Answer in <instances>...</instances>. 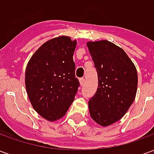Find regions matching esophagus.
Wrapping results in <instances>:
<instances>
[{
    "label": "esophagus",
    "mask_w": 154,
    "mask_h": 154,
    "mask_svg": "<svg viewBox=\"0 0 154 154\" xmlns=\"http://www.w3.org/2000/svg\"><path fill=\"white\" fill-rule=\"evenodd\" d=\"M79 82H80L81 86H83L84 82H85V79H84L83 77H82V78H80V79H79Z\"/></svg>",
    "instance_id": "esophagus-1"
}]
</instances>
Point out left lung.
Wrapping results in <instances>:
<instances>
[{
	"label": "left lung",
	"mask_w": 154,
	"mask_h": 154,
	"mask_svg": "<svg viewBox=\"0 0 154 154\" xmlns=\"http://www.w3.org/2000/svg\"><path fill=\"white\" fill-rule=\"evenodd\" d=\"M97 68L98 88L88 102L91 117L101 126L117 122L134 100L137 70L121 48L107 40L87 43Z\"/></svg>",
	"instance_id": "8db88e82"
}]
</instances>
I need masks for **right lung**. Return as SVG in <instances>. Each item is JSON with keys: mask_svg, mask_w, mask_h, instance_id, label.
<instances>
[{"mask_svg": "<svg viewBox=\"0 0 154 154\" xmlns=\"http://www.w3.org/2000/svg\"><path fill=\"white\" fill-rule=\"evenodd\" d=\"M77 41L60 36L44 43L33 54L25 71V87L35 111L49 121L67 113L77 94L73 53Z\"/></svg>", "mask_w": 154, "mask_h": 154, "instance_id": "add662e5", "label": "right lung"}]
</instances>
